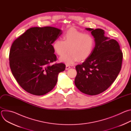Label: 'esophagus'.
<instances>
[{"mask_svg":"<svg viewBox=\"0 0 131 131\" xmlns=\"http://www.w3.org/2000/svg\"><path fill=\"white\" fill-rule=\"evenodd\" d=\"M70 68V67L69 65H66V70H68Z\"/></svg>","mask_w":131,"mask_h":131,"instance_id":"34e87169","label":"esophagus"}]
</instances>
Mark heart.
I'll return each instance as SVG.
<instances>
[{
    "label": "heart",
    "mask_w": 131,
    "mask_h": 131,
    "mask_svg": "<svg viewBox=\"0 0 131 131\" xmlns=\"http://www.w3.org/2000/svg\"><path fill=\"white\" fill-rule=\"evenodd\" d=\"M63 39H58L53 43L54 51L61 56L69 48V52L60 58V61L68 65H72L79 60L87 59L94 49L95 42L90 34H84L74 28L70 29L63 34Z\"/></svg>",
    "instance_id": "obj_1"
}]
</instances>
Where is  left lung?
I'll use <instances>...</instances> for the list:
<instances>
[{"label": "left lung", "instance_id": "8db88e82", "mask_svg": "<svg viewBox=\"0 0 131 131\" xmlns=\"http://www.w3.org/2000/svg\"><path fill=\"white\" fill-rule=\"evenodd\" d=\"M85 29L91 31L95 45L90 57L76 66L74 84L84 94L95 95L106 90L117 78L121 69L123 53L118 42L106 37L104 30Z\"/></svg>", "mask_w": 131, "mask_h": 131}]
</instances>
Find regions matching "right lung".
Masks as SVG:
<instances>
[{
	"mask_svg": "<svg viewBox=\"0 0 131 131\" xmlns=\"http://www.w3.org/2000/svg\"><path fill=\"white\" fill-rule=\"evenodd\" d=\"M62 34L57 28L35 27L27 29L13 42L9 53L11 70L17 83L26 92L42 95L51 91L59 73L65 69L57 61L52 44Z\"/></svg>",
	"mask_w": 131,
	"mask_h": 131,
	"instance_id": "obj_1",
	"label": "right lung"
}]
</instances>
